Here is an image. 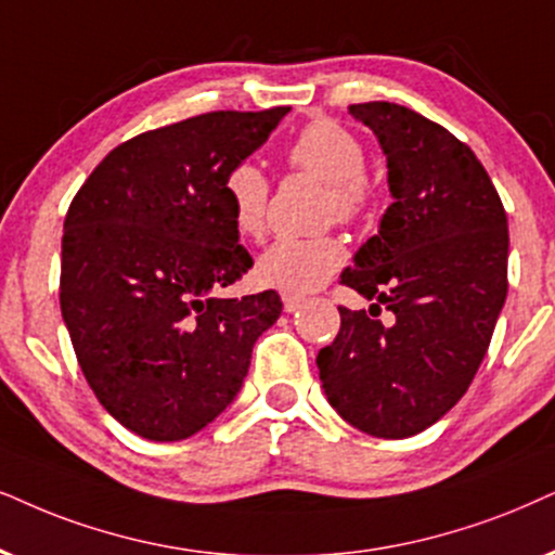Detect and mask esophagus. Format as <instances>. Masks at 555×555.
Instances as JSON below:
<instances>
[{"instance_id": "esophagus-1", "label": "esophagus", "mask_w": 555, "mask_h": 555, "mask_svg": "<svg viewBox=\"0 0 555 555\" xmlns=\"http://www.w3.org/2000/svg\"><path fill=\"white\" fill-rule=\"evenodd\" d=\"M301 297H292V294H284V312H294V310H299L301 307Z\"/></svg>"}]
</instances>
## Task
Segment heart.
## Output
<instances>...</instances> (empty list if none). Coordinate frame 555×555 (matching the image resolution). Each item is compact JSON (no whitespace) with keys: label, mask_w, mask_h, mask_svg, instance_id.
I'll return each mask as SVG.
<instances>
[{"label":"heart","mask_w":555,"mask_h":555,"mask_svg":"<svg viewBox=\"0 0 555 555\" xmlns=\"http://www.w3.org/2000/svg\"><path fill=\"white\" fill-rule=\"evenodd\" d=\"M286 166L325 181V215L343 225H356L369 215L371 181L366 149L346 125L314 117L284 149ZM225 196L233 225L245 237H261L269 220V179L256 164H237L225 177ZM346 248L335 235L279 237L256 263V279L266 289L307 294L318 289L340 269Z\"/></svg>","instance_id":"heart-1"}]
</instances>
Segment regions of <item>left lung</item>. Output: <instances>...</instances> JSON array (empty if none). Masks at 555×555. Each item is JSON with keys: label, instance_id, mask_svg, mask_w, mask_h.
Listing matches in <instances>:
<instances>
[{"label": "left lung", "instance_id": "left-lung-1", "mask_svg": "<svg viewBox=\"0 0 555 555\" xmlns=\"http://www.w3.org/2000/svg\"><path fill=\"white\" fill-rule=\"evenodd\" d=\"M387 153L395 202L340 273L371 310H340L318 366L330 404L376 438H410L472 387L507 297V212L443 125L395 102L350 104ZM392 320H377L380 307Z\"/></svg>", "mask_w": 555, "mask_h": 555}]
</instances>
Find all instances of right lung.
<instances>
[{
	"label": "right lung",
	"instance_id": "right-lung-1",
	"mask_svg": "<svg viewBox=\"0 0 555 555\" xmlns=\"http://www.w3.org/2000/svg\"><path fill=\"white\" fill-rule=\"evenodd\" d=\"M289 107L215 109L125 140L63 222L61 314L91 391L140 438L184 440L233 402L276 292L222 299L254 266L225 177Z\"/></svg>",
	"mask_w": 555,
	"mask_h": 555
}]
</instances>
